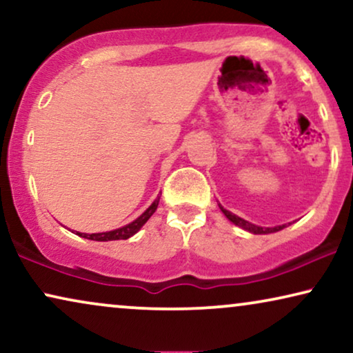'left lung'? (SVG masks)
Returning a JSON list of instances; mask_svg holds the SVG:
<instances>
[{"label":"left lung","mask_w":353,"mask_h":353,"mask_svg":"<svg viewBox=\"0 0 353 353\" xmlns=\"http://www.w3.org/2000/svg\"><path fill=\"white\" fill-rule=\"evenodd\" d=\"M219 207L221 209V212H223V214H225L226 219H228L230 221H233L234 225L241 226V228H243V230L249 231V233H254V234H268V233H276V231L283 230V228H286V225L274 226V228H262V226L252 225V223H249V221H245L244 219H241V216L234 215V214H231V212H228L226 209H223V207H221L220 204H219Z\"/></svg>","instance_id":"obj_1"}]
</instances>
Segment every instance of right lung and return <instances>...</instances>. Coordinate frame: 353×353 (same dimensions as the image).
<instances>
[{
    "label": "right lung",
    "mask_w": 353,
    "mask_h": 353,
    "mask_svg": "<svg viewBox=\"0 0 353 353\" xmlns=\"http://www.w3.org/2000/svg\"><path fill=\"white\" fill-rule=\"evenodd\" d=\"M159 199H161V196H157V199L148 207L144 214L139 215L137 220L132 221V223L122 226V228H117V230H112V231H105V233H91V234L79 233V231H77V234L81 236V238L91 239V241H117V239L132 238V236L134 233H138V231L141 230V226L146 223L149 219H151V215L154 214V212H156L157 205H159Z\"/></svg>",
    "instance_id": "obj_1"
}]
</instances>
